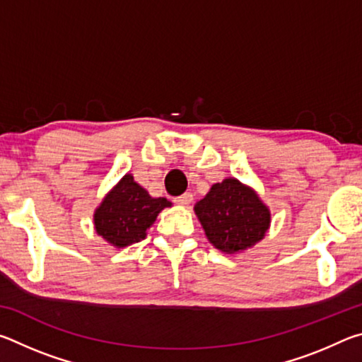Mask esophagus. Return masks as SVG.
I'll list each match as a JSON object with an SVG mask.
<instances>
[{"label":"esophagus","instance_id":"1","mask_svg":"<svg viewBox=\"0 0 362 362\" xmlns=\"http://www.w3.org/2000/svg\"><path fill=\"white\" fill-rule=\"evenodd\" d=\"M192 199H193L192 193H183L182 196H177V198H174V203L180 204V206H187L192 203Z\"/></svg>","mask_w":362,"mask_h":362}]
</instances>
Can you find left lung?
<instances>
[{"label": "left lung", "mask_w": 362, "mask_h": 362, "mask_svg": "<svg viewBox=\"0 0 362 362\" xmlns=\"http://www.w3.org/2000/svg\"><path fill=\"white\" fill-rule=\"evenodd\" d=\"M207 240L222 252H238L260 241L269 226V212L252 189L236 179L212 185L194 206Z\"/></svg>", "instance_id": "8db88e82"}]
</instances>
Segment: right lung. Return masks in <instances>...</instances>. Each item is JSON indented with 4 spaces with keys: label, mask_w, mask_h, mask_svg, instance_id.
Masks as SVG:
<instances>
[{
    "label": "right lung",
    "mask_w": 362,
    "mask_h": 362,
    "mask_svg": "<svg viewBox=\"0 0 362 362\" xmlns=\"http://www.w3.org/2000/svg\"><path fill=\"white\" fill-rule=\"evenodd\" d=\"M169 206L166 198H151L127 174L95 211V230L113 246L126 247L144 240L145 231L155 222L158 214Z\"/></svg>",
    "instance_id": "obj_1"
}]
</instances>
